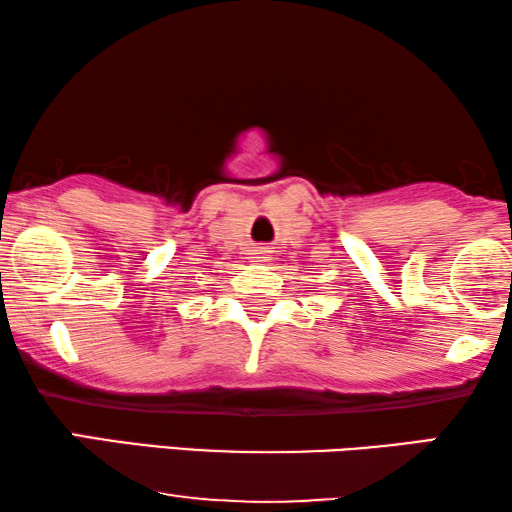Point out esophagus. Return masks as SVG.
Segmentation results:
<instances>
[{"label": "esophagus", "mask_w": 512, "mask_h": 512, "mask_svg": "<svg viewBox=\"0 0 512 512\" xmlns=\"http://www.w3.org/2000/svg\"><path fill=\"white\" fill-rule=\"evenodd\" d=\"M251 261L254 263H265L270 258V249L268 247H254L251 249Z\"/></svg>", "instance_id": "obj_1"}]
</instances>
